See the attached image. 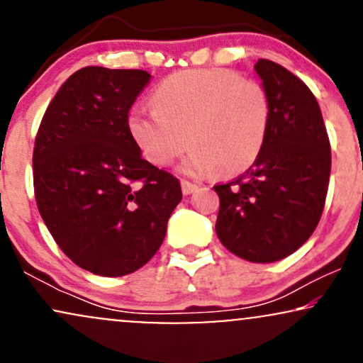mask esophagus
<instances>
[{
    "mask_svg": "<svg viewBox=\"0 0 363 363\" xmlns=\"http://www.w3.org/2000/svg\"><path fill=\"white\" fill-rule=\"evenodd\" d=\"M181 187H182V193H184V194H191V193H194L196 189H198V186H196L194 182L186 181V179H182V181H181Z\"/></svg>",
    "mask_w": 363,
    "mask_h": 363,
    "instance_id": "esophagus-1",
    "label": "esophagus"
}]
</instances>
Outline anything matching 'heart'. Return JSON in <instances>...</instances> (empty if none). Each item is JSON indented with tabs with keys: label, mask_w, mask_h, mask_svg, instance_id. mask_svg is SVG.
<instances>
[{
	"label": "heart",
	"mask_w": 363,
	"mask_h": 363,
	"mask_svg": "<svg viewBox=\"0 0 363 363\" xmlns=\"http://www.w3.org/2000/svg\"><path fill=\"white\" fill-rule=\"evenodd\" d=\"M155 111L133 109L128 126L143 157L167 167L191 153V174L242 172L259 157L272 121L264 86L223 68L186 69L170 74L152 95Z\"/></svg>",
	"instance_id": "obj_1"
}]
</instances>
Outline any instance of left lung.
<instances>
[{
	"label": "left lung",
	"instance_id": "obj_1",
	"mask_svg": "<svg viewBox=\"0 0 363 363\" xmlns=\"http://www.w3.org/2000/svg\"><path fill=\"white\" fill-rule=\"evenodd\" d=\"M272 104L268 136L254 164L213 189L220 198L216 235L235 256L273 262L312 235L326 203L331 145L314 94L278 62L257 60Z\"/></svg>",
	"mask_w": 363,
	"mask_h": 363
}]
</instances>
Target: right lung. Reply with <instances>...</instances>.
Instances as JSON below:
<instances>
[{"label":"right lung","mask_w":363,"mask_h":363,"mask_svg":"<svg viewBox=\"0 0 363 363\" xmlns=\"http://www.w3.org/2000/svg\"><path fill=\"white\" fill-rule=\"evenodd\" d=\"M148 82L143 69H78L35 136L39 213L61 251L101 277L147 264L182 199L179 179L145 160L129 133V109Z\"/></svg>","instance_id":"1"}]
</instances>
